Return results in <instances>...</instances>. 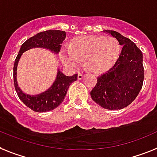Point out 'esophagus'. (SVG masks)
<instances>
[{
    "instance_id": "1",
    "label": "esophagus",
    "mask_w": 157,
    "mask_h": 157,
    "mask_svg": "<svg viewBox=\"0 0 157 157\" xmlns=\"http://www.w3.org/2000/svg\"><path fill=\"white\" fill-rule=\"evenodd\" d=\"M84 77V75L82 73H78V80H81L82 79V78Z\"/></svg>"
}]
</instances>
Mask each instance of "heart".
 I'll return each mask as SVG.
<instances>
[{"instance_id": "b5f03b06", "label": "heart", "mask_w": 157, "mask_h": 157, "mask_svg": "<svg viewBox=\"0 0 157 157\" xmlns=\"http://www.w3.org/2000/svg\"><path fill=\"white\" fill-rule=\"evenodd\" d=\"M120 51L116 38L103 36H82L71 41L70 49L63 48L60 59L63 64L76 68L80 60H85L88 70L95 74L104 73L116 63Z\"/></svg>"}]
</instances>
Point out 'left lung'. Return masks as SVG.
I'll list each match as a JSON object with an SVG mask.
<instances>
[{
	"label": "left lung",
	"instance_id": "1",
	"mask_svg": "<svg viewBox=\"0 0 157 157\" xmlns=\"http://www.w3.org/2000/svg\"><path fill=\"white\" fill-rule=\"evenodd\" d=\"M103 32L116 38L123 48L113 67L97 78L90 96L105 109L120 110L132 103L143 86V54L132 41L120 33Z\"/></svg>",
	"mask_w": 157,
	"mask_h": 157
}]
</instances>
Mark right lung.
I'll use <instances>...</instances> for the list:
<instances>
[{
    "label": "right lung",
    "instance_id": "add662e5",
    "mask_svg": "<svg viewBox=\"0 0 157 157\" xmlns=\"http://www.w3.org/2000/svg\"><path fill=\"white\" fill-rule=\"evenodd\" d=\"M66 38V32L57 29H50L37 33L31 37L21 45L17 56L13 66V82L15 90L19 99L31 110L37 112H46L52 111L58 107L64 100L67 90L73 82L76 81L78 75L67 76L58 69L55 81L47 90L39 94H25L18 86L17 80V69L18 62L22 54L32 48H43L50 50L54 54H58L60 51L61 44Z\"/></svg>",
    "mask_w": 157,
    "mask_h": 157
}]
</instances>
